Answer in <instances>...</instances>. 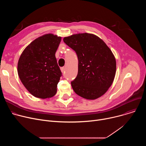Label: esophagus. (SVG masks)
<instances>
[{
	"label": "esophagus",
	"instance_id": "34e87169",
	"mask_svg": "<svg viewBox=\"0 0 146 146\" xmlns=\"http://www.w3.org/2000/svg\"><path fill=\"white\" fill-rule=\"evenodd\" d=\"M60 70H61V72H62V73H64L65 71V68H64V67L61 68H60Z\"/></svg>",
	"mask_w": 146,
	"mask_h": 146
}]
</instances>
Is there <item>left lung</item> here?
Wrapping results in <instances>:
<instances>
[{"instance_id": "1", "label": "left lung", "mask_w": 146, "mask_h": 146, "mask_svg": "<svg viewBox=\"0 0 146 146\" xmlns=\"http://www.w3.org/2000/svg\"><path fill=\"white\" fill-rule=\"evenodd\" d=\"M64 42L78 57V74L71 82L76 94L89 100L105 94L114 81L116 60L111 51L98 36L78 33L64 38Z\"/></svg>"}]
</instances>
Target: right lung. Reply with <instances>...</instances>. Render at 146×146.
<instances>
[{
  "label": "right lung",
  "mask_w": 146,
  "mask_h": 146,
  "mask_svg": "<svg viewBox=\"0 0 146 146\" xmlns=\"http://www.w3.org/2000/svg\"><path fill=\"white\" fill-rule=\"evenodd\" d=\"M61 37L53 34L41 36L23 51L18 62V74L27 90L34 96L49 98L56 93L62 76L55 52Z\"/></svg>",
  "instance_id": "add662e5"
}]
</instances>
